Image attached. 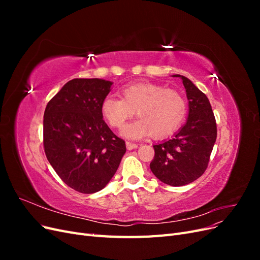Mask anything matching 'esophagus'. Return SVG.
I'll return each instance as SVG.
<instances>
[{"mask_svg": "<svg viewBox=\"0 0 260 260\" xmlns=\"http://www.w3.org/2000/svg\"><path fill=\"white\" fill-rule=\"evenodd\" d=\"M125 145H127V148L129 149V151H131V149H135V148L138 147V144L131 143V142H125Z\"/></svg>", "mask_w": 260, "mask_h": 260, "instance_id": "1", "label": "esophagus"}]
</instances>
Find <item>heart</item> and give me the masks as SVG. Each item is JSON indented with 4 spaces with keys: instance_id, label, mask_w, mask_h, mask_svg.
I'll use <instances>...</instances> for the list:
<instances>
[{
    "instance_id": "b5f03b06",
    "label": "heart",
    "mask_w": 260,
    "mask_h": 260,
    "mask_svg": "<svg viewBox=\"0 0 260 260\" xmlns=\"http://www.w3.org/2000/svg\"><path fill=\"white\" fill-rule=\"evenodd\" d=\"M122 99L107 96L102 102L101 111L113 128L120 129L137 112L140 119L125 125L122 135L140 139L152 135L162 139L175 133L185 119L187 103L178 91L166 86L137 82L120 90Z\"/></svg>"
}]
</instances>
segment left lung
Returning <instances> with one entry per match:
<instances>
[{"label":"left lung","mask_w":260,"mask_h":260,"mask_svg":"<svg viewBox=\"0 0 260 260\" xmlns=\"http://www.w3.org/2000/svg\"><path fill=\"white\" fill-rule=\"evenodd\" d=\"M182 79L188 101L185 124L174 138L154 146L149 167L161 182L181 186L193 182L205 172L217 139V124L209 100L190 79Z\"/></svg>","instance_id":"8db88e82"}]
</instances>
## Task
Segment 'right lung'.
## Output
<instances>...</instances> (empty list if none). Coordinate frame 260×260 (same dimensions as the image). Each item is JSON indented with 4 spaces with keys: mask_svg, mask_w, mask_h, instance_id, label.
Instances as JSON below:
<instances>
[{
    "mask_svg": "<svg viewBox=\"0 0 260 260\" xmlns=\"http://www.w3.org/2000/svg\"><path fill=\"white\" fill-rule=\"evenodd\" d=\"M112 81L73 79L46 105L44 152L58 177L74 190L92 194L111 181L125 153V143L103 120L102 102Z\"/></svg>",
    "mask_w": 260,
    "mask_h": 260,
    "instance_id": "obj_1",
    "label": "right lung"
}]
</instances>
